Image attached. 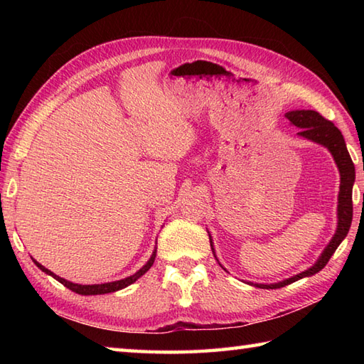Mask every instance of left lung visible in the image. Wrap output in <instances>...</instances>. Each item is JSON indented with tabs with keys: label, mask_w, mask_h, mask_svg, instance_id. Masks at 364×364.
I'll return each instance as SVG.
<instances>
[{
	"label": "left lung",
	"mask_w": 364,
	"mask_h": 364,
	"mask_svg": "<svg viewBox=\"0 0 364 364\" xmlns=\"http://www.w3.org/2000/svg\"><path fill=\"white\" fill-rule=\"evenodd\" d=\"M292 125H296L300 128V136H304L306 139H310L313 142H318L323 146H327L330 153L333 154L336 166L339 168V173H341V186H339V198H338V228L336 233L331 239L330 244L326 247V250L321 255V258L316 261V264L310 267L305 272H301L296 277H291L288 280L275 283V284H255L257 288L261 289H277V288H283L286 284H291L294 282L300 280L304 277H310L314 275L316 272H319L323 267H326L327 262L330 261L331 255L335 253L338 249V245L343 242V239L349 233L350 223H352V214H353V205H352V188L355 183V166L352 162V158L349 151H347V146L344 142V137L341 134L333 122L327 120L326 117H322L319 112L316 111H291L284 115ZM211 250L214 253L213 244H211Z\"/></svg>",
	"instance_id": "1"
}]
</instances>
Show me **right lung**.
Here are the masks:
<instances>
[{
    "instance_id": "right-lung-1",
    "label": "right lung",
    "mask_w": 364,
    "mask_h": 364,
    "mask_svg": "<svg viewBox=\"0 0 364 364\" xmlns=\"http://www.w3.org/2000/svg\"><path fill=\"white\" fill-rule=\"evenodd\" d=\"M154 258H156V250L153 252V255L150 257L149 262H146V264H145L141 270H137V272H136L134 275L123 278V280H119V282H111V283H103V284H75V283H72V282L64 280V278L54 275V274L51 272V270L45 269L42 264H38L37 261H34V262H36L37 267H41V270H43L45 274H48V275H51L53 278H56V280H58L59 283H63V284L65 286V288H68L70 291H73V292H76V294H81V296H97V294L114 292V291H119V289L127 288V286H129V284H133L139 277H142V275L146 272V270H149V269L153 266Z\"/></svg>"
}]
</instances>
